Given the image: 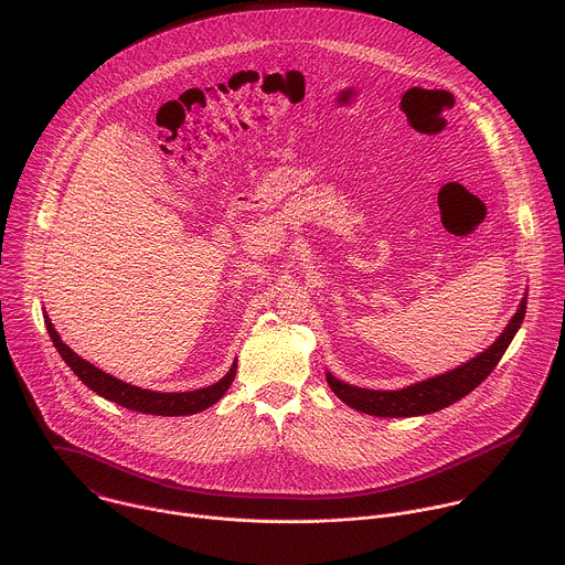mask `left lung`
<instances>
[{
    "mask_svg": "<svg viewBox=\"0 0 565 565\" xmlns=\"http://www.w3.org/2000/svg\"><path fill=\"white\" fill-rule=\"evenodd\" d=\"M524 315H526V299H522L507 330L487 351H482L480 355H476L473 360L465 362L462 366L454 369L450 373L430 377L408 388H402V391L358 388L340 382L332 373H328V384L347 406L375 417H415V415H428V413L441 411L454 402H458L460 397H465L467 393H471L480 382H484V377L495 369V364L504 355L515 332L520 330Z\"/></svg>",
    "mask_w": 565,
    "mask_h": 565,
    "instance_id": "1",
    "label": "left lung"
}]
</instances>
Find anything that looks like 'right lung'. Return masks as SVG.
Returning <instances> with one entry per match:
<instances>
[{"label": "right lung", "mask_w": 565, "mask_h": 565, "mask_svg": "<svg viewBox=\"0 0 565 565\" xmlns=\"http://www.w3.org/2000/svg\"><path fill=\"white\" fill-rule=\"evenodd\" d=\"M45 326H47V334L54 342L56 351L63 355V360L67 362V366L98 395H103L105 399L115 402L124 408L130 411H139V413H148V415H163V417H177V415H194L201 413L210 406H214L223 395L226 388L231 386L233 377H235V362L228 369L225 377L207 388H199V391H190V393H154L148 388H139L132 384H126L121 380H117L114 375L100 371L98 366L89 364L87 360H83L81 355H76L63 340L58 337V332L54 330L52 321L45 317Z\"/></svg>", "instance_id": "add662e5"}]
</instances>
